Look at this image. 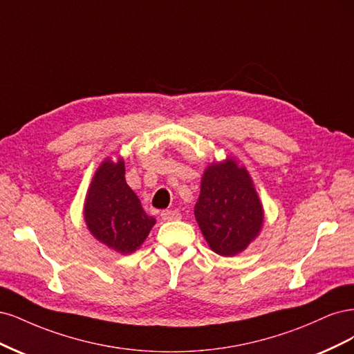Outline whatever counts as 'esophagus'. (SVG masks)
<instances>
[{
	"instance_id": "1",
	"label": "esophagus",
	"mask_w": 354,
	"mask_h": 354,
	"mask_svg": "<svg viewBox=\"0 0 354 354\" xmlns=\"http://www.w3.org/2000/svg\"><path fill=\"white\" fill-rule=\"evenodd\" d=\"M160 216H162L163 221H178V219H180V213L176 212V210H163Z\"/></svg>"
}]
</instances>
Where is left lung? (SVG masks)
I'll list each match as a JSON object with an SVG mask.
<instances>
[{
	"label": "left lung",
	"instance_id": "8db88e82",
	"mask_svg": "<svg viewBox=\"0 0 354 354\" xmlns=\"http://www.w3.org/2000/svg\"><path fill=\"white\" fill-rule=\"evenodd\" d=\"M194 214L209 247L227 257L244 252L265 216L247 169L231 157L204 170Z\"/></svg>",
	"mask_w": 354,
	"mask_h": 354
}]
</instances>
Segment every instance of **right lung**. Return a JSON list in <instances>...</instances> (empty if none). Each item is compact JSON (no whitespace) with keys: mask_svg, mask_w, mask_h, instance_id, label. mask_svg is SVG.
I'll return each instance as SVG.
<instances>
[{"mask_svg":"<svg viewBox=\"0 0 354 354\" xmlns=\"http://www.w3.org/2000/svg\"><path fill=\"white\" fill-rule=\"evenodd\" d=\"M89 232L100 243L122 254L133 253L156 223L124 179L122 158H106L91 182L84 207Z\"/></svg>","mask_w":354,"mask_h":354,"instance_id":"1","label":"right lung"}]
</instances>
